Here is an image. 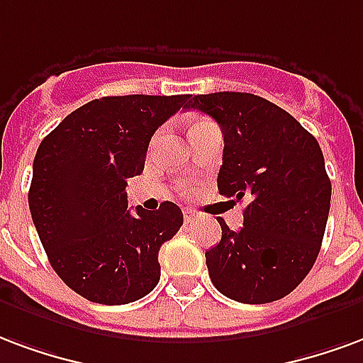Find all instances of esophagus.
Returning a JSON list of instances; mask_svg holds the SVG:
<instances>
[{
	"label": "esophagus",
	"mask_w": 363,
	"mask_h": 363,
	"mask_svg": "<svg viewBox=\"0 0 363 363\" xmlns=\"http://www.w3.org/2000/svg\"><path fill=\"white\" fill-rule=\"evenodd\" d=\"M184 218H185V222H193L195 218H197V213H195V211H191V208H184Z\"/></svg>",
	"instance_id": "esophagus-1"
}]
</instances>
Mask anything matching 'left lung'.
I'll use <instances>...</instances> for the list:
<instances>
[{
    "mask_svg": "<svg viewBox=\"0 0 363 363\" xmlns=\"http://www.w3.org/2000/svg\"><path fill=\"white\" fill-rule=\"evenodd\" d=\"M185 108L222 129L218 193L234 205L247 201L242 228L220 218V242L205 253L214 288L242 303L284 298L311 271L329 218L319 143L286 110L250 92L197 94Z\"/></svg>",
    "mask_w": 363,
    "mask_h": 363,
    "instance_id": "left-lung-1",
    "label": "left lung"
}]
</instances>
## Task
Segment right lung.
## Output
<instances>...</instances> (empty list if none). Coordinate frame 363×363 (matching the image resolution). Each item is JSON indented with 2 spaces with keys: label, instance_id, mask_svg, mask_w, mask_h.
Returning <instances> with one entry per match:
<instances>
[{
  "label": "right lung",
  "instance_id": "1",
  "mask_svg": "<svg viewBox=\"0 0 363 363\" xmlns=\"http://www.w3.org/2000/svg\"><path fill=\"white\" fill-rule=\"evenodd\" d=\"M189 94L104 96L86 102L44 137L33 164L28 207L50 265L89 301L141 300L160 280L158 251L184 214L127 211V178L139 176L150 137Z\"/></svg>",
  "mask_w": 363,
  "mask_h": 363
}]
</instances>
